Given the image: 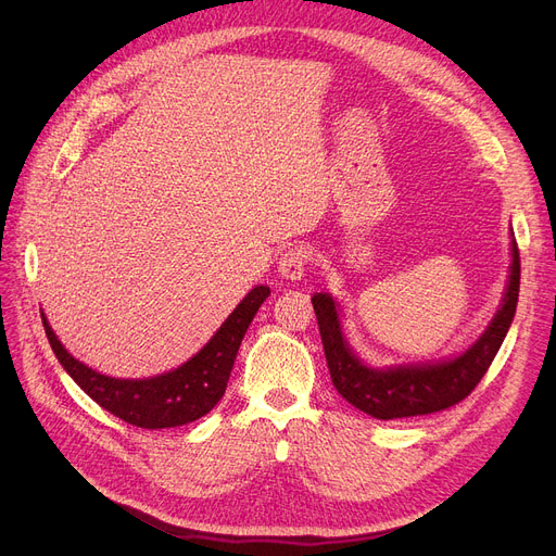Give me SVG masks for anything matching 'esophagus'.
<instances>
[{
	"instance_id": "1",
	"label": "esophagus",
	"mask_w": 556,
	"mask_h": 556,
	"mask_svg": "<svg viewBox=\"0 0 556 556\" xmlns=\"http://www.w3.org/2000/svg\"><path fill=\"white\" fill-rule=\"evenodd\" d=\"M308 261H311V252L306 248H302V245L288 248L279 258V275L286 279L298 281L304 277Z\"/></svg>"
}]
</instances>
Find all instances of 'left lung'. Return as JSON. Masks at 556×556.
<instances>
[{
  "mask_svg": "<svg viewBox=\"0 0 556 556\" xmlns=\"http://www.w3.org/2000/svg\"><path fill=\"white\" fill-rule=\"evenodd\" d=\"M518 288L520 256L516 239H511L507 290L486 331L457 358L432 365H401L390 369L367 367L349 349L342 336L340 308L336 300L327 293H315L311 302L336 390L342 394V399L374 419L388 421L446 410V407L459 403L476 390L491 361L498 354L516 313Z\"/></svg>",
  "mask_w": 556,
  "mask_h": 556,
  "instance_id": "1",
  "label": "left lung"
}]
</instances>
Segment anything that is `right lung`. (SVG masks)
<instances>
[{"label": "right lung", "instance_id": "add662e5", "mask_svg": "<svg viewBox=\"0 0 556 556\" xmlns=\"http://www.w3.org/2000/svg\"><path fill=\"white\" fill-rule=\"evenodd\" d=\"M268 295V286H254L193 358L178 369L153 378H137V381L112 378L83 365L55 338L45 313L42 325L58 363L65 367L74 383L87 396L126 424L146 430H160L191 424L207 415L223 399L241 340L258 306L266 302Z\"/></svg>", "mask_w": 556, "mask_h": 556}]
</instances>
